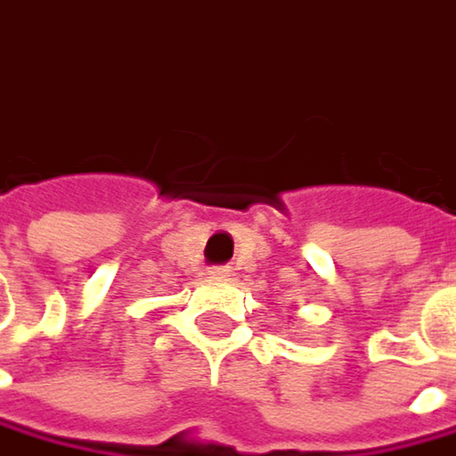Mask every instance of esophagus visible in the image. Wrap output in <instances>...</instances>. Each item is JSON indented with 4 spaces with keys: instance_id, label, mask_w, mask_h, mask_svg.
Returning <instances> with one entry per match:
<instances>
[{
    "instance_id": "obj_1",
    "label": "esophagus",
    "mask_w": 456,
    "mask_h": 456,
    "mask_svg": "<svg viewBox=\"0 0 456 456\" xmlns=\"http://www.w3.org/2000/svg\"><path fill=\"white\" fill-rule=\"evenodd\" d=\"M206 276H208V279H227L229 268H224V265H214V268L206 271Z\"/></svg>"
}]
</instances>
